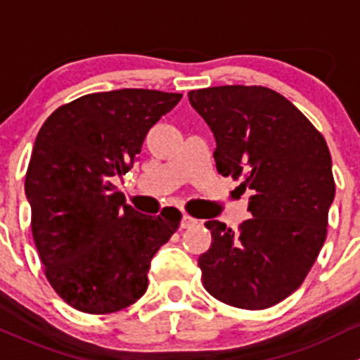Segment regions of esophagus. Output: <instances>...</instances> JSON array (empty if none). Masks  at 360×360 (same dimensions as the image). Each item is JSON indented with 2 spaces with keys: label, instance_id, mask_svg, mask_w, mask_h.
<instances>
[{
  "label": "esophagus",
  "instance_id": "1",
  "mask_svg": "<svg viewBox=\"0 0 360 360\" xmlns=\"http://www.w3.org/2000/svg\"><path fill=\"white\" fill-rule=\"evenodd\" d=\"M195 224V220L192 217H188V214H184V217H181V220H180V227L181 229H187V227H191V225H194Z\"/></svg>",
  "mask_w": 360,
  "mask_h": 360
}]
</instances>
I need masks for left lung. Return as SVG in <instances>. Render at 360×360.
Instances as JSON below:
<instances>
[{
    "label": "left lung",
    "mask_w": 360,
    "mask_h": 360,
    "mask_svg": "<svg viewBox=\"0 0 360 360\" xmlns=\"http://www.w3.org/2000/svg\"><path fill=\"white\" fill-rule=\"evenodd\" d=\"M188 100L217 140L218 173L250 192L251 218L237 232L218 220L205 224L211 246L198 260L201 281L227 305L269 309L302 286L326 240L335 199L328 143L270 88H202Z\"/></svg>",
    "instance_id": "left-lung-1"
}]
</instances>
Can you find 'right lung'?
<instances>
[{"label":"right lung","mask_w":360,"mask_h":360,"mask_svg":"<svg viewBox=\"0 0 360 360\" xmlns=\"http://www.w3.org/2000/svg\"><path fill=\"white\" fill-rule=\"evenodd\" d=\"M180 98L142 88L84 95L53 110L36 136L25 173L32 237L50 286L79 312L135 303L150 260L179 229V210L139 213L112 181Z\"/></svg>","instance_id":"1"}]
</instances>
